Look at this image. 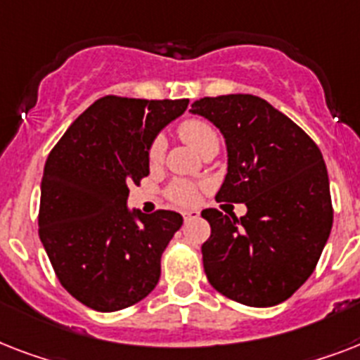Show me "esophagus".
I'll return each mask as SVG.
<instances>
[{
  "label": "esophagus",
  "instance_id": "1",
  "mask_svg": "<svg viewBox=\"0 0 360 360\" xmlns=\"http://www.w3.org/2000/svg\"><path fill=\"white\" fill-rule=\"evenodd\" d=\"M196 217H200V213H198V211H194V209H192V211H185V213H183V219L185 220L196 219Z\"/></svg>",
  "mask_w": 360,
  "mask_h": 360
}]
</instances>
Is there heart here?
I'll list each match as a JSON object with an SVG mask.
<instances>
[{
	"label": "heart",
	"mask_w": 360,
	"mask_h": 360,
	"mask_svg": "<svg viewBox=\"0 0 360 360\" xmlns=\"http://www.w3.org/2000/svg\"><path fill=\"white\" fill-rule=\"evenodd\" d=\"M177 132H179L181 138H183L188 146H192L196 151L200 153H202L209 143L219 141L213 127H211L209 123H205L203 120H196V117L183 121V123L177 127ZM162 157H164V140H162V136H157V138L153 140L151 147H149V164H151V166H157V164H160ZM166 194H168L169 202H174L175 205L188 207V205H194V203H196L200 188H198L194 183H191V181L177 179L168 186Z\"/></svg>",
	"instance_id": "1"
}]
</instances>
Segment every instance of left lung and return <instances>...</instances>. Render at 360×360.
Instances as JSON below:
<instances>
[{
    "mask_svg": "<svg viewBox=\"0 0 360 360\" xmlns=\"http://www.w3.org/2000/svg\"><path fill=\"white\" fill-rule=\"evenodd\" d=\"M191 112L211 121L228 147L217 202L246 205L240 219L202 211L211 224L202 245L207 280L231 301L274 307L307 282L329 239L323 155L299 124L254 95L203 97Z\"/></svg>",
    "mask_w": 360,
    "mask_h": 360,
    "instance_id": "8db88e82",
    "label": "left lung"
}]
</instances>
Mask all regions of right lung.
Here are the masks:
<instances>
[{
  "mask_svg": "<svg viewBox=\"0 0 360 360\" xmlns=\"http://www.w3.org/2000/svg\"><path fill=\"white\" fill-rule=\"evenodd\" d=\"M188 98L103 97L70 124L44 164L39 237L65 290L97 312L132 307L155 290L160 256L183 224L175 211L127 205L149 175V147Z\"/></svg>",
  "mask_w": 360,
  "mask_h": 360,
  "instance_id": "1",
  "label": "right lung"
}]
</instances>
